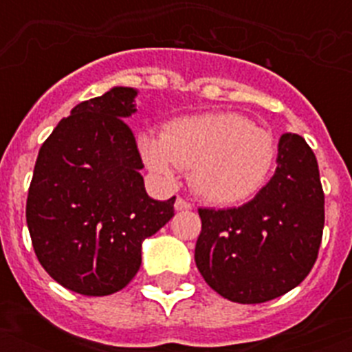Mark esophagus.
<instances>
[{
	"instance_id": "34e87169",
	"label": "esophagus",
	"mask_w": 352,
	"mask_h": 352,
	"mask_svg": "<svg viewBox=\"0 0 352 352\" xmlns=\"http://www.w3.org/2000/svg\"><path fill=\"white\" fill-rule=\"evenodd\" d=\"M192 208H193V206L188 203V201H184V199H181V197H177V201H175L177 212H184V210H192Z\"/></svg>"
}]
</instances>
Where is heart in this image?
Returning a JSON list of instances; mask_svg holds the SVG:
<instances>
[{"label": "heart", "mask_w": 352, "mask_h": 352, "mask_svg": "<svg viewBox=\"0 0 352 352\" xmlns=\"http://www.w3.org/2000/svg\"><path fill=\"white\" fill-rule=\"evenodd\" d=\"M144 162L166 181L190 168V186L212 204H237L256 195L276 160L272 135L232 111L171 120L164 133L138 137Z\"/></svg>", "instance_id": "1"}]
</instances>
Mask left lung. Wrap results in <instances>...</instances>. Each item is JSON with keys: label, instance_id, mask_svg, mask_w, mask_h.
Masks as SVG:
<instances>
[{"label": "left lung", "instance_id": "obj_1", "mask_svg": "<svg viewBox=\"0 0 352 352\" xmlns=\"http://www.w3.org/2000/svg\"><path fill=\"white\" fill-rule=\"evenodd\" d=\"M276 162L267 186L239 208H199L195 265L217 294L235 303L287 294L316 263L325 223L316 157L300 135L285 133Z\"/></svg>", "mask_w": 352, "mask_h": 352}]
</instances>
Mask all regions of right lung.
I'll list each match as a JSON object with an SVG mask.
<instances>
[{"instance_id":"1","label":"right lung","mask_w":352,"mask_h":352,"mask_svg":"<svg viewBox=\"0 0 352 352\" xmlns=\"http://www.w3.org/2000/svg\"><path fill=\"white\" fill-rule=\"evenodd\" d=\"M133 87H113L62 118L40 148L27 197L36 257L65 289L109 296L140 268L142 241L173 217L175 197L146 193L127 118Z\"/></svg>"}]
</instances>
